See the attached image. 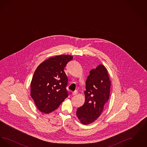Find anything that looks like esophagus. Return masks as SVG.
Wrapping results in <instances>:
<instances>
[{"label": "esophagus", "mask_w": 147, "mask_h": 147, "mask_svg": "<svg viewBox=\"0 0 147 147\" xmlns=\"http://www.w3.org/2000/svg\"><path fill=\"white\" fill-rule=\"evenodd\" d=\"M77 93H78V91L77 90H76V91H73L72 92V95H77Z\"/></svg>", "instance_id": "1"}]
</instances>
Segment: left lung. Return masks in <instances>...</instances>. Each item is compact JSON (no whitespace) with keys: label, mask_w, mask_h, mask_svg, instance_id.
Wrapping results in <instances>:
<instances>
[{"label":"left lung","mask_w":147,"mask_h":147,"mask_svg":"<svg viewBox=\"0 0 147 147\" xmlns=\"http://www.w3.org/2000/svg\"><path fill=\"white\" fill-rule=\"evenodd\" d=\"M86 81L84 105L77 110L81 123L89 125L98 119L105 109L110 93L111 82L105 66L100 64L90 71Z\"/></svg>","instance_id":"8db88e82"}]
</instances>
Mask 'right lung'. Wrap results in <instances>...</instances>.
I'll return each instance as SVG.
<instances>
[{
    "label": "right lung",
    "mask_w": 147,
    "mask_h": 147,
    "mask_svg": "<svg viewBox=\"0 0 147 147\" xmlns=\"http://www.w3.org/2000/svg\"><path fill=\"white\" fill-rule=\"evenodd\" d=\"M72 59L70 55L51 57L35 70L31 83V96L40 111L47 113L55 110L71 94L67 89L68 79L64 69Z\"/></svg>",
    "instance_id": "obj_1"
}]
</instances>
